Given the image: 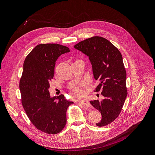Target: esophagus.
Instances as JSON below:
<instances>
[{
  "mask_svg": "<svg viewBox=\"0 0 155 155\" xmlns=\"http://www.w3.org/2000/svg\"><path fill=\"white\" fill-rule=\"evenodd\" d=\"M80 103H81V104L84 105V106H89V103L88 101L85 100H81L79 101Z\"/></svg>",
  "mask_w": 155,
  "mask_h": 155,
  "instance_id": "esophagus-1",
  "label": "esophagus"
}]
</instances>
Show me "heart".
<instances>
[{"instance_id": "obj_1", "label": "heart", "mask_w": 155, "mask_h": 155, "mask_svg": "<svg viewBox=\"0 0 155 155\" xmlns=\"http://www.w3.org/2000/svg\"><path fill=\"white\" fill-rule=\"evenodd\" d=\"M84 85H85V83L82 82L78 85V86L74 87L72 89L73 94L77 96H83L85 94V91L82 89V87L84 86Z\"/></svg>"}]
</instances>
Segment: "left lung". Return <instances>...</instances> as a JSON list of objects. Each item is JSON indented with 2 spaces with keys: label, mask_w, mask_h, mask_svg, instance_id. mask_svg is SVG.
<instances>
[{
  "label": "left lung",
  "mask_w": 155,
  "mask_h": 155,
  "mask_svg": "<svg viewBox=\"0 0 155 155\" xmlns=\"http://www.w3.org/2000/svg\"><path fill=\"white\" fill-rule=\"evenodd\" d=\"M74 47L89 57L94 78L100 81L94 91H101L104 99L90 104L101 114V121L96 124L104 127L119 116L128 94L122 55L112 43L100 36L85 39Z\"/></svg>",
  "instance_id": "8db88e82"
}]
</instances>
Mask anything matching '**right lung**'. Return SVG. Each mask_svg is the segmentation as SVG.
<instances>
[{
	"mask_svg": "<svg viewBox=\"0 0 155 155\" xmlns=\"http://www.w3.org/2000/svg\"><path fill=\"white\" fill-rule=\"evenodd\" d=\"M70 50L55 43L39 44L28 54L20 81L21 104L31 122L48 134H57L66 123V111L73 104L64 95L51 98L48 89L58 57Z\"/></svg>",
	"mask_w": 155,
	"mask_h": 155,
	"instance_id": "obj_1",
	"label": "right lung"
}]
</instances>
